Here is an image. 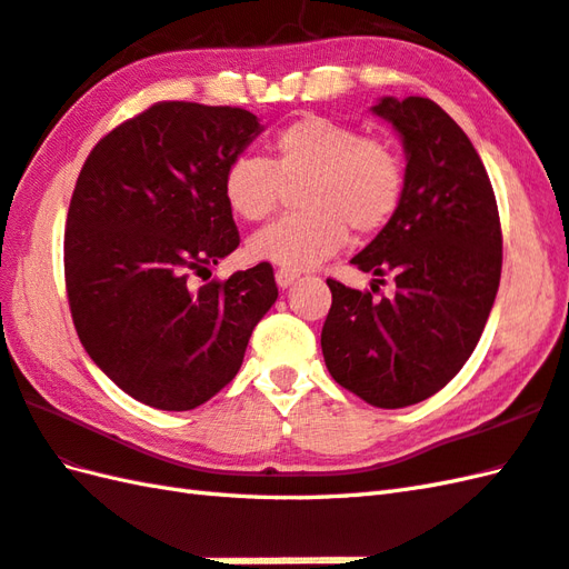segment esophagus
<instances>
[{"label":"esophagus","instance_id":"esophagus-1","mask_svg":"<svg viewBox=\"0 0 569 569\" xmlns=\"http://www.w3.org/2000/svg\"><path fill=\"white\" fill-rule=\"evenodd\" d=\"M297 272H292V270H284V268H280L274 272V282H277V287H282V289H287L289 284H292L295 280H297Z\"/></svg>","mask_w":569,"mask_h":569}]
</instances>
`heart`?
Instances as JSON below:
<instances>
[{"label":"heart","mask_w":569,"mask_h":569,"mask_svg":"<svg viewBox=\"0 0 569 569\" xmlns=\"http://www.w3.org/2000/svg\"><path fill=\"white\" fill-rule=\"evenodd\" d=\"M301 182L305 211L270 223L248 243L252 258L292 272L333 258L350 229L358 236L382 231L403 199L407 168L385 138L307 113L274 133L270 162L236 158L223 174V197L236 217L262 221L280 204L284 184Z\"/></svg>","instance_id":"1"}]
</instances>
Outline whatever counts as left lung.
I'll return each mask as SVG.
<instances>
[{
  "mask_svg": "<svg viewBox=\"0 0 569 569\" xmlns=\"http://www.w3.org/2000/svg\"><path fill=\"white\" fill-rule=\"evenodd\" d=\"M372 111L401 136L407 187L395 219L350 262L389 274L397 292L372 299L326 280L321 350L340 387L401 409L433 397L472 356L499 289L501 226L482 160L443 109L382 97Z\"/></svg>",
  "mask_w": 569,
  "mask_h": 569,
  "instance_id": "obj_1",
  "label": "left lung"
}]
</instances>
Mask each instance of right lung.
<instances>
[{"label": "right lung", "instance_id": "right-lung-1", "mask_svg": "<svg viewBox=\"0 0 569 569\" xmlns=\"http://www.w3.org/2000/svg\"><path fill=\"white\" fill-rule=\"evenodd\" d=\"M262 131L238 107L158 102L87 156L66 226V289L87 356L136 401L189 411L241 370L270 311V262L199 289L241 243L226 168Z\"/></svg>", "mask_w": 569, "mask_h": 569}]
</instances>
